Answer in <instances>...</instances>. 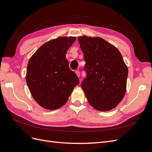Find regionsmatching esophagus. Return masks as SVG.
Listing matches in <instances>:
<instances>
[{
    "label": "esophagus",
    "mask_w": 152,
    "mask_h": 152,
    "mask_svg": "<svg viewBox=\"0 0 152 152\" xmlns=\"http://www.w3.org/2000/svg\"><path fill=\"white\" fill-rule=\"evenodd\" d=\"M75 72H76V75L77 76V77H80V71H78V70H77V71H75Z\"/></svg>",
    "instance_id": "1"
}]
</instances>
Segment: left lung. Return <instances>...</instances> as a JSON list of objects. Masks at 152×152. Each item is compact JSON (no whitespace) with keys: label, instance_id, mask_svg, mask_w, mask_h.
<instances>
[{"label":"left lung","instance_id":"obj_1","mask_svg":"<svg viewBox=\"0 0 152 152\" xmlns=\"http://www.w3.org/2000/svg\"><path fill=\"white\" fill-rule=\"evenodd\" d=\"M78 42L86 62V77L81 88L88 101L98 110L113 109L126 91L128 69L121 53L100 37L83 36Z\"/></svg>","mask_w":152,"mask_h":152}]
</instances>
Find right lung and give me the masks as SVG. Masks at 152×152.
I'll return each instance as SVG.
<instances>
[{"mask_svg":"<svg viewBox=\"0 0 152 152\" xmlns=\"http://www.w3.org/2000/svg\"><path fill=\"white\" fill-rule=\"evenodd\" d=\"M76 37H58L42 45L29 60L26 81L31 94L43 108L55 110L64 105L79 85L66 57Z\"/></svg>","mask_w":152,"mask_h":152,"instance_id":"add662e5","label":"right lung"}]
</instances>
